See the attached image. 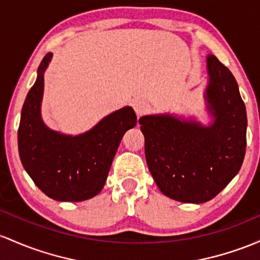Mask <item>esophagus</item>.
I'll use <instances>...</instances> for the list:
<instances>
[{
	"mask_svg": "<svg viewBox=\"0 0 260 260\" xmlns=\"http://www.w3.org/2000/svg\"><path fill=\"white\" fill-rule=\"evenodd\" d=\"M133 108H135L137 116L141 117L145 115V113L150 110V106L147 101H144V100H137V101H135V104H133Z\"/></svg>",
	"mask_w": 260,
	"mask_h": 260,
	"instance_id": "esophagus-1",
	"label": "esophagus"
}]
</instances>
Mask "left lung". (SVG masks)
<instances>
[{"mask_svg": "<svg viewBox=\"0 0 260 260\" xmlns=\"http://www.w3.org/2000/svg\"><path fill=\"white\" fill-rule=\"evenodd\" d=\"M206 61L209 125L170 113L139 118L154 181L165 196L187 204L218 195L238 174L246 154L247 112L235 76L215 55Z\"/></svg>", "mask_w": 260, "mask_h": 260, "instance_id": "left-lung-1", "label": "left lung"}]
</instances>
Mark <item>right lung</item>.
<instances>
[{
    "instance_id": "add662e5",
    "label": "right lung",
    "mask_w": 260,
    "mask_h": 260,
    "mask_svg": "<svg viewBox=\"0 0 260 260\" xmlns=\"http://www.w3.org/2000/svg\"><path fill=\"white\" fill-rule=\"evenodd\" d=\"M53 58L48 53L37 71V80L25 98L18 128L22 165L34 184L56 201H84L96 196L106 182L121 139L137 124L132 107L104 117L87 132L62 135L42 119L44 73Z\"/></svg>"
}]
</instances>
